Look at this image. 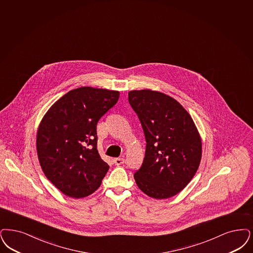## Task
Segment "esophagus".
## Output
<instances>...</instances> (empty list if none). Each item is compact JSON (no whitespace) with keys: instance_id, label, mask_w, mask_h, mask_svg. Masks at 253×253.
Returning <instances> with one entry per match:
<instances>
[{"instance_id":"esophagus-1","label":"esophagus","mask_w":253,"mask_h":253,"mask_svg":"<svg viewBox=\"0 0 253 253\" xmlns=\"http://www.w3.org/2000/svg\"><path fill=\"white\" fill-rule=\"evenodd\" d=\"M124 162H125L124 158H116V159L114 160V163H115L116 166H121L122 164H124Z\"/></svg>"}]
</instances>
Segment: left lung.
Here are the masks:
<instances>
[{
    "instance_id": "1",
    "label": "left lung",
    "mask_w": 253,
    "mask_h": 253,
    "mask_svg": "<svg viewBox=\"0 0 253 253\" xmlns=\"http://www.w3.org/2000/svg\"><path fill=\"white\" fill-rule=\"evenodd\" d=\"M129 103L141 123L146 152L133 174L139 189L157 199L175 196L192 180L202 159V140L190 115L171 97L132 90Z\"/></svg>"
}]
</instances>
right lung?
<instances>
[{"mask_svg":"<svg viewBox=\"0 0 253 253\" xmlns=\"http://www.w3.org/2000/svg\"><path fill=\"white\" fill-rule=\"evenodd\" d=\"M119 97V91L79 87L44 116L37 135L39 159L46 177L65 195L79 199L100 187L109 166L97 149V124Z\"/></svg>","mask_w":253,"mask_h":253,"instance_id":"obj_1","label":"right lung"}]
</instances>
